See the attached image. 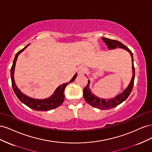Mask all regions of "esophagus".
<instances>
[{
	"instance_id": "34e87169",
	"label": "esophagus",
	"mask_w": 152,
	"mask_h": 152,
	"mask_svg": "<svg viewBox=\"0 0 152 152\" xmlns=\"http://www.w3.org/2000/svg\"><path fill=\"white\" fill-rule=\"evenodd\" d=\"M86 70L87 69L84 66H80L78 68V73H79L80 75H82L86 72Z\"/></svg>"
}]
</instances>
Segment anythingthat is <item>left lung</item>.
Listing matches in <instances>:
<instances>
[{"label": "left lung", "instance_id": "8db88e82", "mask_svg": "<svg viewBox=\"0 0 152 152\" xmlns=\"http://www.w3.org/2000/svg\"><path fill=\"white\" fill-rule=\"evenodd\" d=\"M102 40L103 42L107 45V46L109 49H115L117 48H122L125 49L130 53L131 58H132V77L130 84H129L127 88L124 90L122 93L110 99H101L97 96L91 93V91L89 89V84H90V80H88L87 84L85 88L83 91V96L86 101L87 103H89L93 107L99 108L100 110H108L110 108H112L114 107H116L117 106L122 103L124 101H125L128 96L130 95L131 91L132 90L133 86H134V77H135V68L134 66V60H133V54L131 52V50L127 48L125 45H124L121 42L115 40H112L108 38L103 37Z\"/></svg>", "mask_w": 152, "mask_h": 152}]
</instances>
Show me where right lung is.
<instances>
[{
	"label": "right lung",
	"instance_id": "right-lung-1",
	"mask_svg": "<svg viewBox=\"0 0 152 152\" xmlns=\"http://www.w3.org/2000/svg\"><path fill=\"white\" fill-rule=\"evenodd\" d=\"M28 45L29 44L26 45L23 49H22L19 52H18L16 54L15 59H14L11 68V77L12 86L14 92H15V93L16 94L18 98L23 103H24L25 105L27 106V107H28L29 108L33 110H37V111H48V110L56 108L59 107L60 105H61V104L63 103L64 100H65L64 91H65V87L69 83H71V82L74 81L75 78L77 77V73H75L70 82H67V83L63 84L61 86H58V88L55 91L54 94L47 99H37L30 98L28 96H26L23 93H22L20 90L18 89V87L16 86L15 79H14V73H15L16 62L18 55H19L21 52L23 51V50L28 47Z\"/></svg>",
	"mask_w": 152,
	"mask_h": 152
}]
</instances>
